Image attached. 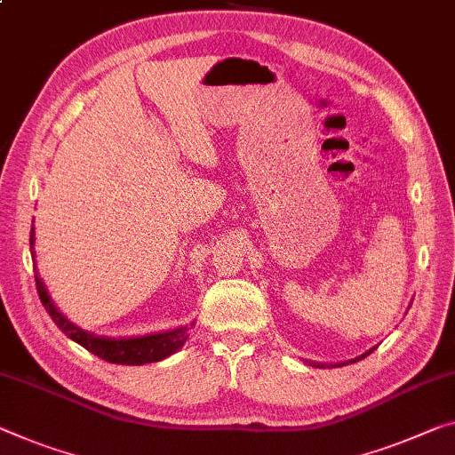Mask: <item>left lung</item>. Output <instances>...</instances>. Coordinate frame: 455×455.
<instances>
[{"mask_svg":"<svg viewBox=\"0 0 455 455\" xmlns=\"http://www.w3.org/2000/svg\"><path fill=\"white\" fill-rule=\"evenodd\" d=\"M372 350H374V348H371L369 352H364V355H363V356H358V358H355V360H348V363H356V360H360V358H364V356H369ZM348 363H340V364H338V366H342V364H348ZM312 364H314V363H312ZM314 366H320V364H314Z\"/></svg>","mask_w":455,"mask_h":455,"instance_id":"left-lung-1","label":"left lung"}]
</instances>
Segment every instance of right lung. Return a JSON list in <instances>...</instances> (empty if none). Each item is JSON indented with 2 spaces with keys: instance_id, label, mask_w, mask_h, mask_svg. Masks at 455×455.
Returning a JSON list of instances; mask_svg holds the SVG:
<instances>
[{
  "instance_id": "right-lung-1",
  "label": "right lung",
  "mask_w": 455,
  "mask_h": 455,
  "mask_svg": "<svg viewBox=\"0 0 455 455\" xmlns=\"http://www.w3.org/2000/svg\"><path fill=\"white\" fill-rule=\"evenodd\" d=\"M30 247L34 249V228L30 233ZM36 290H38L42 306L46 307L50 318L59 326L70 340L81 344L92 355L107 360L113 364H129V366H140L148 363H157L165 356L174 355L178 348H182L184 342L188 340V331L194 326H182L170 331H162V334H149L140 338H121V340H113V338H99L92 336L89 331L76 328L75 323H70L64 315L56 309V306L50 299L46 287L42 285V281L36 275Z\"/></svg>"
}]
</instances>
